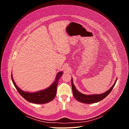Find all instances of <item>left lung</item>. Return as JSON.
Instances as JSON below:
<instances>
[{
  "mask_svg": "<svg viewBox=\"0 0 129 129\" xmlns=\"http://www.w3.org/2000/svg\"><path fill=\"white\" fill-rule=\"evenodd\" d=\"M117 81V79H116V81H115L114 84L112 85V86L110 88L109 90H108L105 92L100 94H90V95H87L84 94L80 92H79L76 88L75 86L73 83V80L72 78H71V86H72V92L73 95L75 98V99L85 104H92L95 103H98L103 99H104L108 94L111 92V91L112 90V89L114 87L116 82Z\"/></svg>",
  "mask_w": 129,
  "mask_h": 129,
  "instance_id": "8db88e82",
  "label": "left lung"
}]
</instances>
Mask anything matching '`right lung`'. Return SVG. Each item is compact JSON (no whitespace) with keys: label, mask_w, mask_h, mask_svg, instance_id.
Instances as JSON below:
<instances>
[{"label":"right lung","mask_w":129,"mask_h":129,"mask_svg":"<svg viewBox=\"0 0 129 129\" xmlns=\"http://www.w3.org/2000/svg\"><path fill=\"white\" fill-rule=\"evenodd\" d=\"M63 71L58 72L55 80L49 87L34 92L24 91L18 87L13 80L12 73L11 78L13 83L18 92L25 100L34 104H43L47 103L54 99L56 95L58 83L60 78L63 75Z\"/></svg>","instance_id":"obj_1"}]
</instances>
